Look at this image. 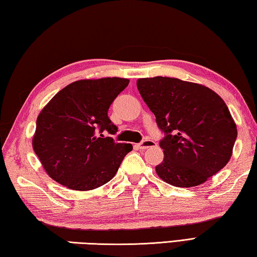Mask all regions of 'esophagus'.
I'll list each match as a JSON object with an SVG mask.
<instances>
[{
  "label": "esophagus",
  "instance_id": "obj_1",
  "mask_svg": "<svg viewBox=\"0 0 257 257\" xmlns=\"http://www.w3.org/2000/svg\"><path fill=\"white\" fill-rule=\"evenodd\" d=\"M156 146H157V143L155 141L145 140V141H142L141 143H139L138 148H139V149H141V150H146V149H148V148H152V147H156Z\"/></svg>",
  "mask_w": 257,
  "mask_h": 257
}]
</instances>
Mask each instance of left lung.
Returning a JSON list of instances; mask_svg holds the SVG:
<instances>
[{"label":"left lung","instance_id":"1","mask_svg":"<svg viewBox=\"0 0 257 257\" xmlns=\"http://www.w3.org/2000/svg\"><path fill=\"white\" fill-rule=\"evenodd\" d=\"M143 100L166 137L156 173L176 187L205 183L228 164L237 127L223 99L203 84L176 78L138 79Z\"/></svg>","mask_w":257,"mask_h":257}]
</instances>
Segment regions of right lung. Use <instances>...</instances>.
<instances>
[{"instance_id": "add662e5", "label": "right lung", "mask_w": 257, "mask_h": 257, "mask_svg": "<svg viewBox=\"0 0 257 257\" xmlns=\"http://www.w3.org/2000/svg\"><path fill=\"white\" fill-rule=\"evenodd\" d=\"M128 79L74 81L39 112L33 149L54 181L70 190L91 191L115 176L131 143H116L102 133L117 132L107 111Z\"/></svg>"}]
</instances>
